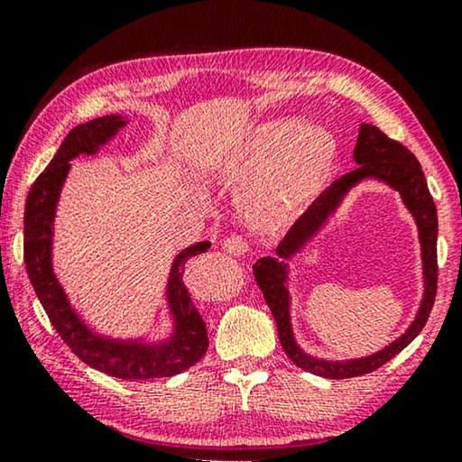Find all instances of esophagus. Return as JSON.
Segmentation results:
<instances>
[{"mask_svg": "<svg viewBox=\"0 0 462 462\" xmlns=\"http://www.w3.org/2000/svg\"><path fill=\"white\" fill-rule=\"evenodd\" d=\"M222 248H224L226 254L242 256V254L248 253V242L245 238H240V236H230V238H224Z\"/></svg>", "mask_w": 462, "mask_h": 462, "instance_id": "esophagus-1", "label": "esophagus"}]
</instances>
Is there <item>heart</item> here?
I'll return each mask as SVG.
<instances>
[{"label": "heart", "mask_w": 462, "mask_h": 462, "mask_svg": "<svg viewBox=\"0 0 462 462\" xmlns=\"http://www.w3.org/2000/svg\"><path fill=\"white\" fill-rule=\"evenodd\" d=\"M339 165V143L329 131L295 119L256 123L222 151L217 175L245 186L248 220L263 232L281 230L329 186Z\"/></svg>", "instance_id": "obj_1"}]
</instances>
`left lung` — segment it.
<instances>
[{
    "label": "left lung",
    "mask_w": 462,
    "mask_h": 462,
    "mask_svg": "<svg viewBox=\"0 0 462 462\" xmlns=\"http://www.w3.org/2000/svg\"><path fill=\"white\" fill-rule=\"evenodd\" d=\"M354 162L359 165L357 170L333 181V186L315 199L311 208L299 217L284 240L276 246L274 256L260 258L254 264V279L274 317L284 354L300 370L329 377V380H343V377L370 374L385 362H390L392 357H396L429 321L436 295V273H439V268H436L439 217H436V206L432 202L429 186H426L424 171L418 159L398 141L385 137L374 125L362 123L359 125V137L354 149ZM364 180L383 182L386 187L398 190L402 203L415 217L419 241L421 242L423 299L409 329L380 352L349 360L317 358L298 346L294 330L291 329L290 260L302 254L320 236L345 203L346 196Z\"/></svg>",
    "instance_id": "left-lung-1"
}]
</instances>
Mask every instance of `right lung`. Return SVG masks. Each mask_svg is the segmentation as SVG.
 Segmentation results:
<instances>
[{
	"label": "right lung",
	"instance_id": "add662e5",
	"mask_svg": "<svg viewBox=\"0 0 462 462\" xmlns=\"http://www.w3.org/2000/svg\"><path fill=\"white\" fill-rule=\"evenodd\" d=\"M129 123L123 115H105L77 125L66 135L28 194L23 212V260L32 287L66 346L98 372L121 380L143 382L186 372L206 354V323L191 303L183 273L188 260L206 253L209 242L202 240L186 246L171 260L163 292L170 327L163 337H149V333L131 337L100 333L72 305L54 271V220L72 167L70 162L80 155H98Z\"/></svg>",
	"mask_w": 462,
	"mask_h": 462
}]
</instances>
